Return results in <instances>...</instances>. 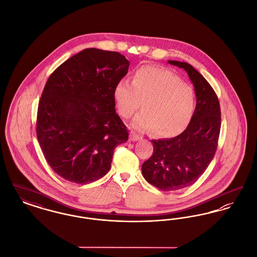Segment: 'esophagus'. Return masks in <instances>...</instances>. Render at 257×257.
<instances>
[{"mask_svg": "<svg viewBox=\"0 0 257 257\" xmlns=\"http://www.w3.org/2000/svg\"><path fill=\"white\" fill-rule=\"evenodd\" d=\"M130 138H131V140H132V141H137V140H140V139H141V137H140L139 135H136V134L134 133V132H132V133H131Z\"/></svg>", "mask_w": 257, "mask_h": 257, "instance_id": "1", "label": "esophagus"}]
</instances>
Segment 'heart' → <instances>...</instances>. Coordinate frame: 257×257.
<instances>
[{
    "mask_svg": "<svg viewBox=\"0 0 257 257\" xmlns=\"http://www.w3.org/2000/svg\"><path fill=\"white\" fill-rule=\"evenodd\" d=\"M116 108L122 118H131L142 102L143 110L133 126L153 130L155 135L172 137L186 130L192 118L195 98L192 90L164 68L145 66L137 68L133 82L122 79L113 91Z\"/></svg>",
    "mask_w": 257,
    "mask_h": 257,
    "instance_id": "b5f03b06",
    "label": "heart"
}]
</instances>
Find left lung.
Here are the masks:
<instances>
[{
  "label": "left lung",
  "instance_id": "left-lung-1",
  "mask_svg": "<svg viewBox=\"0 0 257 257\" xmlns=\"http://www.w3.org/2000/svg\"><path fill=\"white\" fill-rule=\"evenodd\" d=\"M184 68L194 86L196 107L188 127L170 139L152 140L154 153L142 164L149 184L163 191L194 184L215 157L220 132V106L212 86L191 65L168 61Z\"/></svg>",
  "mask_w": 257,
  "mask_h": 257
}]
</instances>
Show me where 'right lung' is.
I'll return each instance as SVG.
<instances>
[{"label":"right lung","instance_id":"1","mask_svg":"<svg viewBox=\"0 0 257 257\" xmlns=\"http://www.w3.org/2000/svg\"><path fill=\"white\" fill-rule=\"evenodd\" d=\"M130 62L115 51L87 48L55 69L39 102L37 136L43 156L65 180L85 185L108 173L128 131L115 111V85Z\"/></svg>","mask_w":257,"mask_h":257}]
</instances>
